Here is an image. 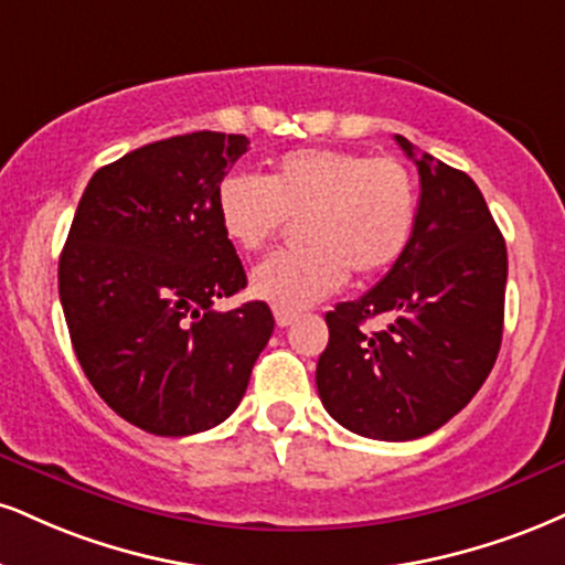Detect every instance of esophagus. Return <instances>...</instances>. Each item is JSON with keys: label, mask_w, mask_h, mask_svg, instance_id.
Segmentation results:
<instances>
[{"label": "esophagus", "mask_w": 565, "mask_h": 565, "mask_svg": "<svg viewBox=\"0 0 565 565\" xmlns=\"http://www.w3.org/2000/svg\"><path fill=\"white\" fill-rule=\"evenodd\" d=\"M274 316H276V326L278 329H287V326H291L295 323V312H287V310H274Z\"/></svg>", "instance_id": "1"}]
</instances>
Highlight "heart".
Returning <instances> with one entry per match:
<instances>
[{"mask_svg": "<svg viewBox=\"0 0 565 565\" xmlns=\"http://www.w3.org/2000/svg\"><path fill=\"white\" fill-rule=\"evenodd\" d=\"M215 210L234 247L263 249L289 221L302 223L300 253L255 265L249 291L276 310L297 312L358 278L386 274L405 255L418 217V192L405 162L390 154L308 147L287 152L270 179L228 173Z\"/></svg>", "mask_w": 565, "mask_h": 565, "instance_id": "b5f03b06", "label": "heart"}]
</instances>
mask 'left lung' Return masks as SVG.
Listing matches in <instances>:
<instances>
[{"instance_id": "obj_1", "label": "left lung", "mask_w": 565, "mask_h": 565, "mask_svg": "<svg viewBox=\"0 0 565 565\" xmlns=\"http://www.w3.org/2000/svg\"><path fill=\"white\" fill-rule=\"evenodd\" d=\"M394 139L420 175L413 239L376 287L326 312L316 384L344 429L407 441L445 426L487 382L502 342L508 253L471 175ZM371 317L385 329L365 332Z\"/></svg>"}]
</instances>
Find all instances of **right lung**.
<instances>
[{
    "mask_svg": "<svg viewBox=\"0 0 565 565\" xmlns=\"http://www.w3.org/2000/svg\"><path fill=\"white\" fill-rule=\"evenodd\" d=\"M242 134L194 131L99 168L60 255L73 350L107 405L158 437L226 420L247 392L274 316L247 287L215 210L217 183L247 152Z\"/></svg>",
    "mask_w": 565,
    "mask_h": 565,
    "instance_id": "add662e5",
    "label": "right lung"
}]
</instances>
